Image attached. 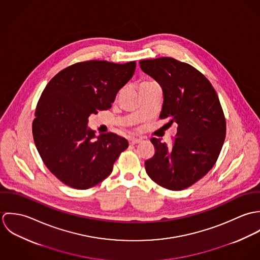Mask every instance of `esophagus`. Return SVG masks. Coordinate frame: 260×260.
I'll return each mask as SVG.
<instances>
[{"label": "esophagus", "instance_id": "1", "mask_svg": "<svg viewBox=\"0 0 260 260\" xmlns=\"http://www.w3.org/2000/svg\"><path fill=\"white\" fill-rule=\"evenodd\" d=\"M128 141H129L130 144H137V143H139V142L141 141V139H140V138H137V137H130V138L128 139Z\"/></svg>", "mask_w": 260, "mask_h": 260}]
</instances>
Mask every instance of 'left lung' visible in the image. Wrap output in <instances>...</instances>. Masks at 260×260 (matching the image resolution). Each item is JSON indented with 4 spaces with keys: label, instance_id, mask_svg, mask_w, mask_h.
<instances>
[{
    "label": "left lung",
    "instance_id": "left-lung-1",
    "mask_svg": "<svg viewBox=\"0 0 260 260\" xmlns=\"http://www.w3.org/2000/svg\"><path fill=\"white\" fill-rule=\"evenodd\" d=\"M139 64L162 88L160 118L178 124L171 144L151 139L155 153L145 161L146 172L164 188L185 189L207 174L222 148L226 123L217 93L204 75L173 58L141 60Z\"/></svg>",
    "mask_w": 260,
    "mask_h": 260
}]
</instances>
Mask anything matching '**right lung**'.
<instances>
[{
    "label": "right lung",
    "mask_w": 260,
    "mask_h": 260,
    "mask_svg": "<svg viewBox=\"0 0 260 260\" xmlns=\"http://www.w3.org/2000/svg\"><path fill=\"white\" fill-rule=\"evenodd\" d=\"M136 62L87 61L67 67L44 89L33 121V137L48 169L64 184L88 189L111 174L128 141L114 133L96 135L91 114L108 110L132 78Z\"/></svg>",
    "instance_id": "right-lung-1"
}]
</instances>
